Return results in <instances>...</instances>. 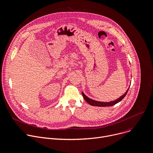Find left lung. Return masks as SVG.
<instances>
[{"label":"left lung","mask_w":153,"mask_h":153,"mask_svg":"<svg viewBox=\"0 0 153 153\" xmlns=\"http://www.w3.org/2000/svg\"><path fill=\"white\" fill-rule=\"evenodd\" d=\"M129 88V87H128ZM128 90L126 91V92L123 95H122L121 97H120L119 98L116 99V100L114 101H109V102H101V101H95V100H91L90 98H89L88 97H87L83 92H82V95L84 98V100L87 101V102L91 105V106H100V107H105V106H113L114 105H116V103L120 102V101L123 100L125 97L126 95H127L128 91Z\"/></svg>","instance_id":"left-lung-1"}]
</instances>
